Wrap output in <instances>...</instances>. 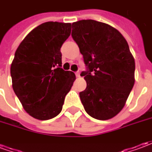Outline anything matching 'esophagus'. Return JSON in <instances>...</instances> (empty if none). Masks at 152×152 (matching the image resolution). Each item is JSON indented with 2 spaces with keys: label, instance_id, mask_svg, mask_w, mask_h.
<instances>
[{
  "label": "esophagus",
  "instance_id": "1",
  "mask_svg": "<svg viewBox=\"0 0 152 152\" xmlns=\"http://www.w3.org/2000/svg\"><path fill=\"white\" fill-rule=\"evenodd\" d=\"M80 72H76V77H80Z\"/></svg>",
  "mask_w": 152,
  "mask_h": 152
}]
</instances>
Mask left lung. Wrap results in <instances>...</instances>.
<instances>
[{"label":"left lung","instance_id":"left-lung-1","mask_svg":"<svg viewBox=\"0 0 152 152\" xmlns=\"http://www.w3.org/2000/svg\"><path fill=\"white\" fill-rule=\"evenodd\" d=\"M72 37L83 55L86 89L80 93L86 112L106 121L124 107L134 85L135 62L127 41L112 26L92 19L72 25Z\"/></svg>","mask_w":152,"mask_h":152}]
</instances>
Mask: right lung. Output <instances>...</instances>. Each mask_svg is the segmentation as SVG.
Returning a JSON list of instances; mask_svg holds the SVG:
<instances>
[{"label":"right lung","mask_w":152,"mask_h":152,"mask_svg":"<svg viewBox=\"0 0 152 152\" xmlns=\"http://www.w3.org/2000/svg\"><path fill=\"white\" fill-rule=\"evenodd\" d=\"M71 23L46 22L31 31L16 50L10 66L12 86L26 112L46 121L59 114L76 76L64 71L60 49Z\"/></svg>","instance_id":"add662e5"}]
</instances>
